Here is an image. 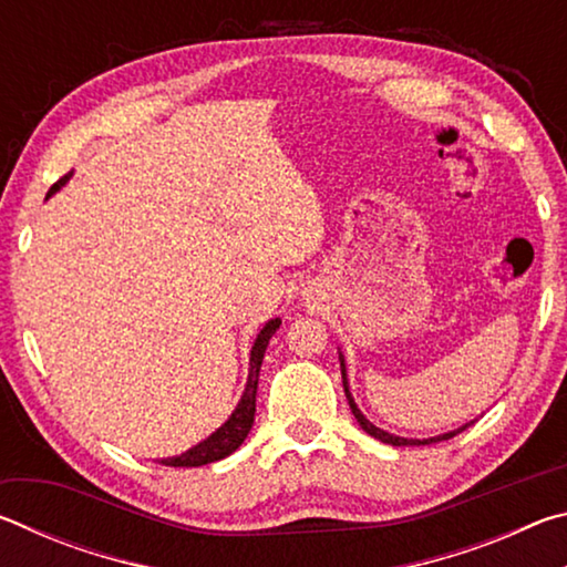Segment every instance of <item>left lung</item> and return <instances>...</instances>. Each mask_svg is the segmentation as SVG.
<instances>
[{
	"instance_id": "left-lung-1",
	"label": "left lung",
	"mask_w": 567,
	"mask_h": 567,
	"mask_svg": "<svg viewBox=\"0 0 567 567\" xmlns=\"http://www.w3.org/2000/svg\"><path fill=\"white\" fill-rule=\"evenodd\" d=\"M340 370H342V388H344V395H348V402H350V410H352L354 420L360 422V427L364 430V433L372 435V437H378L380 443H388V445H395V447H405V445H430V443H440V440H450V437H453V435L463 433L465 427H470V425H473V422H475V420H470V422H465V425H460L457 430H450V433L435 435V437H422V440L392 435V433H388V430H382V427H378V425H372V422L362 415V410L358 408V402H354L352 392H350V382H348V368H344V354H342V352H340Z\"/></svg>"
}]
</instances>
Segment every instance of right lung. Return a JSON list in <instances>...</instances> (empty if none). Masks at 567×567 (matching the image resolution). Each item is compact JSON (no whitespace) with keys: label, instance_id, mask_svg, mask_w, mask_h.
<instances>
[{"label":"right lung","instance_id":"1","mask_svg":"<svg viewBox=\"0 0 567 567\" xmlns=\"http://www.w3.org/2000/svg\"><path fill=\"white\" fill-rule=\"evenodd\" d=\"M70 175H64L56 185H52L50 195L52 197L54 192H60L66 182H70ZM282 320L280 318H272L265 322V328L257 332V338L252 342V350H249V375L245 382V390H243V398H239L237 408L233 410V415H229L223 425H219L213 435H207L205 440H199L197 445H192L189 450H185L182 455H172V457H162L159 463L162 465H169V467H199V465H207V463H217V460H223L227 455H233L235 450L245 443V437L249 430H252V422H255V398H257V380H260V368H262V360H265V350L267 344H270V338L280 328Z\"/></svg>","mask_w":567,"mask_h":567}]
</instances>
